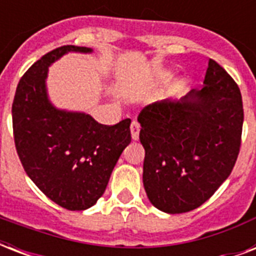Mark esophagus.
Returning a JSON list of instances; mask_svg holds the SVG:
<instances>
[{
  "instance_id": "esophagus-1",
  "label": "esophagus",
  "mask_w": 256,
  "mask_h": 256,
  "mask_svg": "<svg viewBox=\"0 0 256 256\" xmlns=\"http://www.w3.org/2000/svg\"><path fill=\"white\" fill-rule=\"evenodd\" d=\"M130 130H132V140H138V138H140V124L136 122V120H132V126H130Z\"/></svg>"
}]
</instances>
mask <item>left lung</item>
<instances>
[{
    "label": "left lung",
    "instance_id": "obj_1",
    "mask_svg": "<svg viewBox=\"0 0 256 256\" xmlns=\"http://www.w3.org/2000/svg\"><path fill=\"white\" fill-rule=\"evenodd\" d=\"M138 122L148 200L168 214L187 212L206 202L234 168L242 140L240 90L210 60L202 88L179 100L148 104Z\"/></svg>",
    "mask_w": 256,
    "mask_h": 256
}]
</instances>
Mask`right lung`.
I'll list each match as a JSON object with an SVG mask.
<instances>
[{
	"label": "right lung",
	"instance_id": "add662e5",
	"mask_svg": "<svg viewBox=\"0 0 256 256\" xmlns=\"http://www.w3.org/2000/svg\"><path fill=\"white\" fill-rule=\"evenodd\" d=\"M69 52L90 48L66 45L32 65L18 82L13 106V134L22 166L36 186L66 210H86L102 196L124 148L130 124L108 126L85 112L60 110L46 90L49 66Z\"/></svg>",
	"mask_w": 256,
	"mask_h": 256
}]
</instances>
